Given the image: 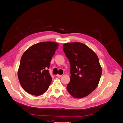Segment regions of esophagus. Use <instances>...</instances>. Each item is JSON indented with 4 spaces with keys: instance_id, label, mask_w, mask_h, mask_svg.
Returning a JSON list of instances; mask_svg holds the SVG:
<instances>
[{
    "instance_id": "34e87169",
    "label": "esophagus",
    "mask_w": 123,
    "mask_h": 123,
    "mask_svg": "<svg viewBox=\"0 0 123 123\" xmlns=\"http://www.w3.org/2000/svg\"><path fill=\"white\" fill-rule=\"evenodd\" d=\"M56 76H57V77H62V75H59V74H57L56 75Z\"/></svg>"
}]
</instances>
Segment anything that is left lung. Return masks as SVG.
I'll list each match as a JSON object with an SVG mask.
<instances>
[{
    "label": "left lung",
    "instance_id": "obj_1",
    "mask_svg": "<svg viewBox=\"0 0 123 123\" xmlns=\"http://www.w3.org/2000/svg\"><path fill=\"white\" fill-rule=\"evenodd\" d=\"M63 47L71 66L70 81L67 86V90L74 98L86 97L97 87L102 75L98 57L83 43H66Z\"/></svg>",
    "mask_w": 123,
    "mask_h": 123
}]
</instances>
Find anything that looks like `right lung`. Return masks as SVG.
Wrapping results in <instances>:
<instances>
[{"instance_id":"obj_1","label":"right lung","mask_w":123,"mask_h":123,"mask_svg":"<svg viewBox=\"0 0 123 123\" xmlns=\"http://www.w3.org/2000/svg\"><path fill=\"white\" fill-rule=\"evenodd\" d=\"M58 47L54 42H41L33 44L22 55L18 78L22 88L29 94L42 95L49 88L52 77L47 68Z\"/></svg>"}]
</instances>
